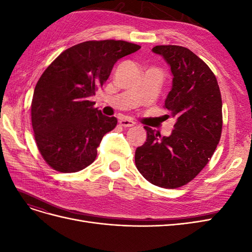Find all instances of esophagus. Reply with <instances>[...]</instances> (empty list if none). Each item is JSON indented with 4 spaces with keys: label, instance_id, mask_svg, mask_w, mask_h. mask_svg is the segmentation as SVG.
<instances>
[{
    "label": "esophagus",
    "instance_id": "esophagus-1",
    "mask_svg": "<svg viewBox=\"0 0 252 252\" xmlns=\"http://www.w3.org/2000/svg\"><path fill=\"white\" fill-rule=\"evenodd\" d=\"M120 125L124 126V127H131L134 125V122L132 120H129L127 118H122L119 120Z\"/></svg>",
    "mask_w": 252,
    "mask_h": 252
}]
</instances>
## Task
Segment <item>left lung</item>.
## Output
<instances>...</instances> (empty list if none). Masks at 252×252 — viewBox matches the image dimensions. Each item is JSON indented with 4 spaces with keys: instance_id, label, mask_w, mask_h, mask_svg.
Instances as JSON below:
<instances>
[{
    "instance_id": "1",
    "label": "left lung",
    "mask_w": 252,
    "mask_h": 252,
    "mask_svg": "<svg viewBox=\"0 0 252 252\" xmlns=\"http://www.w3.org/2000/svg\"><path fill=\"white\" fill-rule=\"evenodd\" d=\"M152 52L170 67L165 107L175 124L169 136L145 126L147 139L136 148L134 161L151 184L173 189L194 179L215 152L222 133V97L216 75L191 50L162 45Z\"/></svg>"
}]
</instances>
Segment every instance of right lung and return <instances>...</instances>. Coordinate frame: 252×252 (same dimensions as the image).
Listing matches in <instances>:
<instances>
[{
    "mask_svg": "<svg viewBox=\"0 0 252 252\" xmlns=\"http://www.w3.org/2000/svg\"><path fill=\"white\" fill-rule=\"evenodd\" d=\"M125 41H87L66 49L43 72L34 88L32 123L42 157L57 171L77 172L93 163L103 136L117 126L89 101L113 65L138 51Z\"/></svg>",
    "mask_w": 252,
    "mask_h": 252,
    "instance_id": "right-lung-1",
    "label": "right lung"
}]
</instances>
